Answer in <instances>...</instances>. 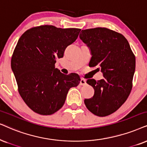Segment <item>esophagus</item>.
Here are the masks:
<instances>
[{"label": "esophagus", "instance_id": "34e87169", "mask_svg": "<svg viewBox=\"0 0 147 147\" xmlns=\"http://www.w3.org/2000/svg\"><path fill=\"white\" fill-rule=\"evenodd\" d=\"M80 85H86V80L84 79H81V81H80Z\"/></svg>", "mask_w": 147, "mask_h": 147}]
</instances>
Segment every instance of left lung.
Segmentation results:
<instances>
[{
    "mask_svg": "<svg viewBox=\"0 0 147 147\" xmlns=\"http://www.w3.org/2000/svg\"><path fill=\"white\" fill-rule=\"evenodd\" d=\"M79 37L90 49L89 66H98L104 77L97 81L87 79L94 95L85 99V105L93 114L108 116L119 109L130 94L135 56L124 36L106 28L82 30Z\"/></svg>",
    "mask_w": 147,
    "mask_h": 147,
    "instance_id": "left-lung-1",
    "label": "left lung"
}]
</instances>
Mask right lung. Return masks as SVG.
Segmentation results:
<instances>
[{
  "label": "right lung",
  "mask_w": 147,
  "mask_h": 147,
  "mask_svg": "<svg viewBox=\"0 0 147 147\" xmlns=\"http://www.w3.org/2000/svg\"><path fill=\"white\" fill-rule=\"evenodd\" d=\"M80 31L40 26L28 30L18 40L11 69L20 96L34 112L42 115L57 112L64 105L68 90L79 84L77 74L64 75L55 68V64Z\"/></svg>",
  "instance_id": "add662e5"
}]
</instances>
